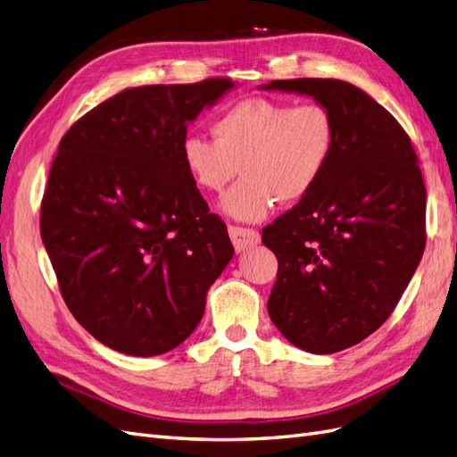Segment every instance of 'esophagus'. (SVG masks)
I'll return each instance as SVG.
<instances>
[{"instance_id":"34e87169","label":"esophagus","mask_w":457,"mask_h":457,"mask_svg":"<svg viewBox=\"0 0 457 457\" xmlns=\"http://www.w3.org/2000/svg\"><path fill=\"white\" fill-rule=\"evenodd\" d=\"M228 234L232 245L237 252H244L247 247H253L259 244V232L250 227H240V225H228Z\"/></svg>"}]
</instances>
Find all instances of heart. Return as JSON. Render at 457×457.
Instances as JSON below:
<instances>
[{
    "label": "heart",
    "mask_w": 457,
    "mask_h": 457,
    "mask_svg": "<svg viewBox=\"0 0 457 457\" xmlns=\"http://www.w3.org/2000/svg\"><path fill=\"white\" fill-rule=\"evenodd\" d=\"M213 139L187 135L181 162L190 181L220 192L244 173L223 200L237 219L259 220L274 205L297 204L322 181L337 146L331 110L316 101L292 104L253 96L212 121Z\"/></svg>",
    "instance_id": "heart-1"
}]
</instances>
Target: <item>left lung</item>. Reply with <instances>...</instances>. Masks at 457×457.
I'll return each mask as SVG.
<instances>
[{
    "mask_svg": "<svg viewBox=\"0 0 457 457\" xmlns=\"http://www.w3.org/2000/svg\"><path fill=\"white\" fill-rule=\"evenodd\" d=\"M326 104L337 146L307 198L262 228L278 259L269 316L295 347L331 354L373 334L403 297L425 250V185L408 133L347 81L274 79Z\"/></svg>",
    "mask_w": 457,
    "mask_h": 457,
    "instance_id": "8db88e82",
    "label": "left lung"
}]
</instances>
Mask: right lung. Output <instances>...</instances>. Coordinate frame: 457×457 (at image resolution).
I'll return each mask as SVG.
<instances>
[{
    "label": "right lung",
    "instance_id": "obj_1",
    "mask_svg": "<svg viewBox=\"0 0 457 457\" xmlns=\"http://www.w3.org/2000/svg\"><path fill=\"white\" fill-rule=\"evenodd\" d=\"M230 78L128 87L64 133L39 232L61 295L106 347L131 356L181 345L234 253L181 162L187 123Z\"/></svg>",
    "mask_w": 457,
    "mask_h": 457
}]
</instances>
